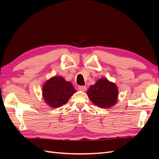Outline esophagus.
<instances>
[{"label": "esophagus", "instance_id": "34e87169", "mask_svg": "<svg viewBox=\"0 0 159 159\" xmlns=\"http://www.w3.org/2000/svg\"><path fill=\"white\" fill-rule=\"evenodd\" d=\"M78 88H79V89L80 91H82V92H85V91H86V89H87L86 86H79Z\"/></svg>", "mask_w": 159, "mask_h": 159}]
</instances>
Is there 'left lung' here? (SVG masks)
<instances>
[{
    "mask_svg": "<svg viewBox=\"0 0 159 159\" xmlns=\"http://www.w3.org/2000/svg\"><path fill=\"white\" fill-rule=\"evenodd\" d=\"M87 94L95 105L109 109L117 103L118 89L116 84L103 78L90 86Z\"/></svg>",
    "mask_w": 159,
    "mask_h": 159,
    "instance_id": "obj_1",
    "label": "left lung"
}]
</instances>
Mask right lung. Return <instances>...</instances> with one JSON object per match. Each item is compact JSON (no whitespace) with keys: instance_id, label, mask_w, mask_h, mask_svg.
Returning <instances> with one entry per match:
<instances>
[{"instance_id":"right-lung-1","label":"right lung","mask_w":159,"mask_h":159,"mask_svg":"<svg viewBox=\"0 0 159 159\" xmlns=\"http://www.w3.org/2000/svg\"><path fill=\"white\" fill-rule=\"evenodd\" d=\"M76 92L72 84L61 76H54L43 86V98L48 105L58 108L65 104Z\"/></svg>"}]
</instances>
